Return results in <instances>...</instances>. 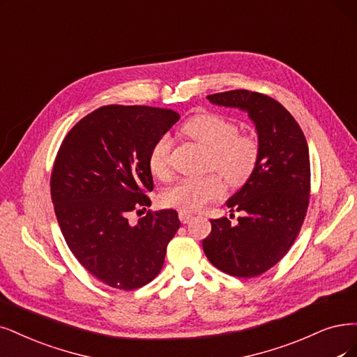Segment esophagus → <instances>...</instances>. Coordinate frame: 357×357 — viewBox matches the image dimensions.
<instances>
[{
    "label": "esophagus",
    "instance_id": "34e87169",
    "mask_svg": "<svg viewBox=\"0 0 357 357\" xmlns=\"http://www.w3.org/2000/svg\"><path fill=\"white\" fill-rule=\"evenodd\" d=\"M192 218H194V215L191 212H187V210H181L179 212V219L182 223H188Z\"/></svg>",
    "mask_w": 357,
    "mask_h": 357
}]
</instances>
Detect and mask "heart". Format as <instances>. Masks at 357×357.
Listing matches in <instances>:
<instances>
[{"label":"heart","instance_id":"heart-1","mask_svg":"<svg viewBox=\"0 0 357 357\" xmlns=\"http://www.w3.org/2000/svg\"><path fill=\"white\" fill-rule=\"evenodd\" d=\"M182 134L207 151V169L218 170L231 187H241L253 175L259 158V142L252 135L238 134L236 125L216 113H200L190 117L181 128ZM170 138H158L149 153L151 175L169 176ZM225 194V181L216 174L200 178H182L162 192V203L195 212Z\"/></svg>","mask_w":357,"mask_h":357}]
</instances>
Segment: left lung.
Listing matches in <instances>:
<instances>
[{
  "label": "left lung",
  "mask_w": 357,
  "mask_h": 357,
  "mask_svg": "<svg viewBox=\"0 0 357 357\" xmlns=\"http://www.w3.org/2000/svg\"><path fill=\"white\" fill-rule=\"evenodd\" d=\"M220 107L238 109L253 122L259 158L253 175L227 206L243 212L236 225L212 219L203 250L222 272L252 278L275 266L293 245L305 220L310 192L307 141L296 119L276 100L247 89L208 96Z\"/></svg>",
  "instance_id": "1"
}]
</instances>
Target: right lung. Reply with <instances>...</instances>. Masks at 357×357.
Masks as SVG:
<instances>
[{"label": "right lung", "mask_w": 357, "mask_h": 357, "mask_svg": "<svg viewBox=\"0 0 357 357\" xmlns=\"http://www.w3.org/2000/svg\"><path fill=\"white\" fill-rule=\"evenodd\" d=\"M179 121L170 109L104 105L79 121L60 145L51 199L61 234L79 263L101 282L135 289L162 271L181 222L174 208L149 212L130 225L132 210L150 206L149 153Z\"/></svg>", "instance_id": "obj_1"}]
</instances>
